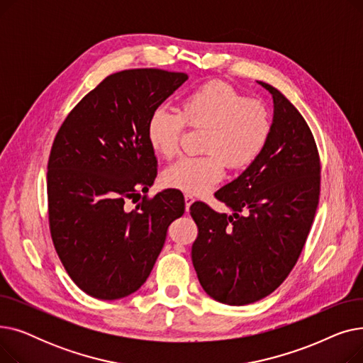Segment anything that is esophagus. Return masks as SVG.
Instances as JSON below:
<instances>
[{"label":"esophagus","mask_w":363,"mask_h":363,"mask_svg":"<svg viewBox=\"0 0 363 363\" xmlns=\"http://www.w3.org/2000/svg\"><path fill=\"white\" fill-rule=\"evenodd\" d=\"M184 199H185V211L189 212V207H191V204H193L196 200H194L193 196H189V194H185Z\"/></svg>","instance_id":"obj_1"}]
</instances>
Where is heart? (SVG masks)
Wrapping results in <instances>:
<instances>
[{
	"label": "heart",
	"mask_w": 363,
	"mask_h": 363,
	"mask_svg": "<svg viewBox=\"0 0 363 363\" xmlns=\"http://www.w3.org/2000/svg\"><path fill=\"white\" fill-rule=\"evenodd\" d=\"M188 128L203 130L200 151L204 156L184 157L162 175L166 186L185 194H204L222 179L228 169L249 166L263 150L271 133V114L260 100L244 99L223 82H207L185 95L178 113L157 108L147 123V140L162 159L178 155Z\"/></svg>",
	"instance_id": "b5f03b06"
}]
</instances>
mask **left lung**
<instances>
[{
  "mask_svg": "<svg viewBox=\"0 0 363 363\" xmlns=\"http://www.w3.org/2000/svg\"><path fill=\"white\" fill-rule=\"evenodd\" d=\"M269 138L242 174L215 197L233 213L201 201L189 211L199 226L191 259L203 290L219 303L244 306L275 291L306 242L319 201L320 163L298 110L272 85Z\"/></svg>",
  "mask_w": 363,
  "mask_h": 363,
  "instance_id": "1",
  "label": "left lung"
}]
</instances>
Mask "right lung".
Segmentation results:
<instances>
[{
    "mask_svg": "<svg viewBox=\"0 0 363 363\" xmlns=\"http://www.w3.org/2000/svg\"><path fill=\"white\" fill-rule=\"evenodd\" d=\"M188 74L160 69L113 73L63 122L48 160L51 238L66 272L86 294L118 300L147 281L169 225L185 211L174 189L126 211V199L148 191L157 160L147 140L152 111Z\"/></svg>",
    "mask_w": 363,
    "mask_h": 363,
    "instance_id": "1",
    "label": "right lung"
}]
</instances>
